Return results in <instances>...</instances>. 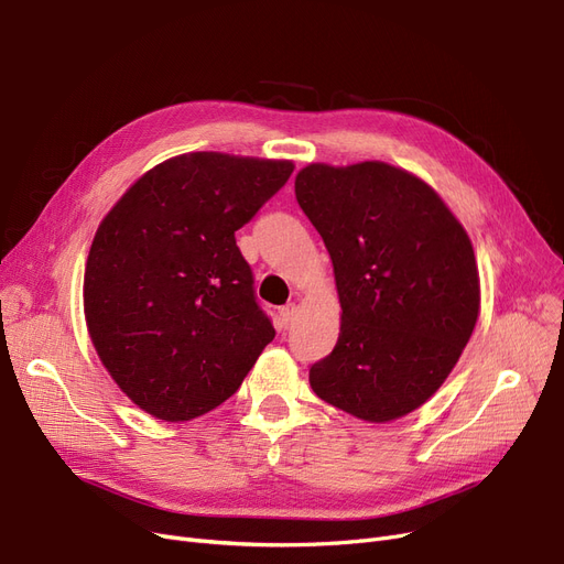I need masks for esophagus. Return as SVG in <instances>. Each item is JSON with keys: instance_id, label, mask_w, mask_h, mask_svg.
Masks as SVG:
<instances>
[{"instance_id": "1", "label": "esophagus", "mask_w": 564, "mask_h": 564, "mask_svg": "<svg viewBox=\"0 0 564 564\" xmlns=\"http://www.w3.org/2000/svg\"><path fill=\"white\" fill-rule=\"evenodd\" d=\"M297 313V306L295 304H285L279 308V325L281 329H288L292 325V317H295Z\"/></svg>"}]
</instances>
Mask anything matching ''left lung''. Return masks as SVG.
Masks as SVG:
<instances>
[{"instance_id":"obj_1","label":"left lung","mask_w":564,"mask_h":564,"mask_svg":"<svg viewBox=\"0 0 564 564\" xmlns=\"http://www.w3.org/2000/svg\"><path fill=\"white\" fill-rule=\"evenodd\" d=\"M295 195L329 251L343 311L311 387L364 422L399 420L435 394L473 336L470 237L429 184L382 161L311 163Z\"/></svg>"}]
</instances>
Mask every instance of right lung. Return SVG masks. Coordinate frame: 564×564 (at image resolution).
<instances>
[{
    "mask_svg": "<svg viewBox=\"0 0 564 564\" xmlns=\"http://www.w3.org/2000/svg\"><path fill=\"white\" fill-rule=\"evenodd\" d=\"M290 161L193 152L144 173L108 212L85 267V317L112 380L144 412L188 422L239 389L274 338L235 232Z\"/></svg>",
    "mask_w": 564,
    "mask_h": 564,
    "instance_id": "right-lung-1",
    "label": "right lung"
}]
</instances>
